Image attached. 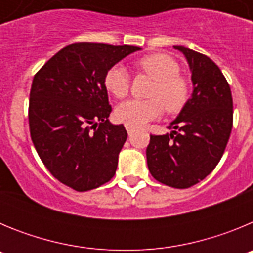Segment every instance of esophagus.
I'll use <instances>...</instances> for the list:
<instances>
[{"label":"esophagus","mask_w":253,"mask_h":253,"mask_svg":"<svg viewBox=\"0 0 253 253\" xmlns=\"http://www.w3.org/2000/svg\"><path fill=\"white\" fill-rule=\"evenodd\" d=\"M125 129H126L128 134H131L134 130H135V128H134V126H131V125H128V124H125Z\"/></svg>","instance_id":"esophagus-1"}]
</instances>
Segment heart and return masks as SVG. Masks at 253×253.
<instances>
[{"label":"heart","mask_w":253,"mask_h":253,"mask_svg":"<svg viewBox=\"0 0 253 253\" xmlns=\"http://www.w3.org/2000/svg\"><path fill=\"white\" fill-rule=\"evenodd\" d=\"M137 67L154 80L148 100H128L116 107L115 116L120 123L142 126L162 115L163 106L167 113L180 111L189 99V82L180 73V66L173 58L163 53L146 55L137 62ZM106 90L123 99L130 88V77L124 66L115 64L104 78Z\"/></svg>","instance_id":"1"}]
</instances>
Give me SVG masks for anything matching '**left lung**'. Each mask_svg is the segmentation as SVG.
I'll use <instances>...</instances> for the list:
<instances>
[{
  "mask_svg": "<svg viewBox=\"0 0 253 253\" xmlns=\"http://www.w3.org/2000/svg\"><path fill=\"white\" fill-rule=\"evenodd\" d=\"M186 58L193 93L169 129L151 135L147 165L154 178L167 186L187 189L204 180L222 158L233 125L231 87L207 55L176 45Z\"/></svg>",
  "mask_w": 253,
  "mask_h": 253,
  "instance_id": "8db88e82",
  "label": "left lung"
}]
</instances>
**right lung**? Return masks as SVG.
<instances>
[{"instance_id":"obj_1","label":"right lung","mask_w":253,"mask_h":253,"mask_svg":"<svg viewBox=\"0 0 253 253\" xmlns=\"http://www.w3.org/2000/svg\"><path fill=\"white\" fill-rule=\"evenodd\" d=\"M139 46L76 43L60 49L34 76L29 101L31 140L46 169L76 191L115 175L128 133L109 122L104 78Z\"/></svg>"}]
</instances>
